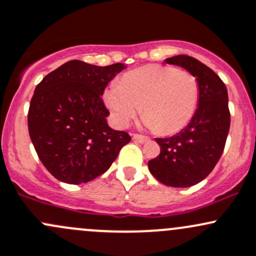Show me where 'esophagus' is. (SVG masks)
<instances>
[{
  "label": "esophagus",
  "mask_w": 256,
  "mask_h": 256,
  "mask_svg": "<svg viewBox=\"0 0 256 256\" xmlns=\"http://www.w3.org/2000/svg\"><path fill=\"white\" fill-rule=\"evenodd\" d=\"M132 138L135 140V141L140 142V144H144V142L150 141V138L147 136H144V135H140V134H134L132 135Z\"/></svg>",
  "instance_id": "1"
}]
</instances>
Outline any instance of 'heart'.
Segmentation results:
<instances>
[{"label":"heart","mask_w":256,"mask_h":256,"mask_svg":"<svg viewBox=\"0 0 256 256\" xmlns=\"http://www.w3.org/2000/svg\"><path fill=\"white\" fill-rule=\"evenodd\" d=\"M198 99V78L189 71L164 64L134 70L106 93V103L118 126L125 128L142 106V125L163 135L176 134L190 122Z\"/></svg>","instance_id":"1"}]
</instances>
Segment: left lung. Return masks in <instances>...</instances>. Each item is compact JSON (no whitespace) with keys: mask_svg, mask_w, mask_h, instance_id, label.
<instances>
[{"mask_svg":"<svg viewBox=\"0 0 256 256\" xmlns=\"http://www.w3.org/2000/svg\"><path fill=\"white\" fill-rule=\"evenodd\" d=\"M166 64L184 67L200 86L198 106L180 132L156 138L160 153L148 162L153 176L164 185L188 188L214 170L226 146L230 125L228 93L223 80L206 64L188 55H176Z\"/></svg>","mask_w":256,"mask_h":256,"instance_id":"left-lung-1","label":"left lung"}]
</instances>
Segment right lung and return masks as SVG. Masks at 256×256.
Segmentation results:
<instances>
[{
	"mask_svg": "<svg viewBox=\"0 0 256 256\" xmlns=\"http://www.w3.org/2000/svg\"><path fill=\"white\" fill-rule=\"evenodd\" d=\"M124 64L94 66L71 60L36 86L28 112V130L38 157L60 182L82 184L106 173L131 141L110 128L102 96Z\"/></svg>",
	"mask_w": 256,
	"mask_h": 256,
	"instance_id": "right-lung-1",
	"label": "right lung"
}]
</instances>
